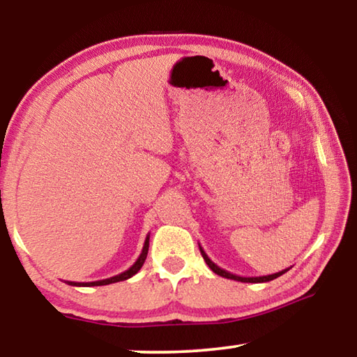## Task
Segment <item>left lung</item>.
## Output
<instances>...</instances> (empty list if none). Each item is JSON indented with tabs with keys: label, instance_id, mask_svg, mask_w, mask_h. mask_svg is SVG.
Segmentation results:
<instances>
[{
	"label": "left lung",
	"instance_id": "obj_1",
	"mask_svg": "<svg viewBox=\"0 0 357 357\" xmlns=\"http://www.w3.org/2000/svg\"><path fill=\"white\" fill-rule=\"evenodd\" d=\"M200 252H202V255H203V258H204V261H206V264L209 266V268L213 269V273H215L217 275H220V277H225V279H231V280H238V282H244V283H263V282H269V280L277 279V277H280L282 274H285L287 271H289V268H287V269L280 271V273H275V274H271V275H261V277H241V275L231 274V273H228V271L219 268V266H217V264L213 261V259H211V258L206 255V252L203 250L202 245H200Z\"/></svg>",
	"mask_w": 357,
	"mask_h": 357
}]
</instances>
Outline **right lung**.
I'll use <instances>...</instances> for the list:
<instances>
[{
  "label": "right lung",
  "instance_id": "add662e5",
  "mask_svg": "<svg viewBox=\"0 0 357 357\" xmlns=\"http://www.w3.org/2000/svg\"><path fill=\"white\" fill-rule=\"evenodd\" d=\"M148 249H149V234L144 239V244H143V249L140 257L137 258V261L130 266L128 271H124V273H121L118 275H113L110 279H104V280H96V282H66L69 283L72 287H102V285H110V283H116V282H123V280H128L130 279L132 275H135L138 271L142 269V266L144 263V259L148 257Z\"/></svg>",
  "mask_w": 357,
  "mask_h": 357
}]
</instances>
